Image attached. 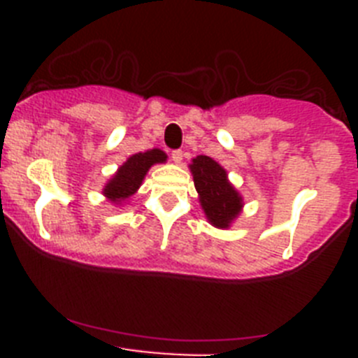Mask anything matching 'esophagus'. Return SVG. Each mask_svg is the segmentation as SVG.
Returning <instances> with one entry per match:
<instances>
[{
  "instance_id": "esophagus-1",
  "label": "esophagus",
  "mask_w": 358,
  "mask_h": 358,
  "mask_svg": "<svg viewBox=\"0 0 358 358\" xmlns=\"http://www.w3.org/2000/svg\"><path fill=\"white\" fill-rule=\"evenodd\" d=\"M182 157H185V154H182V150H173V152H172V161H173V163L179 164V163H181V161H182Z\"/></svg>"
}]
</instances>
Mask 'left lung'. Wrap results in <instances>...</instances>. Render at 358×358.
I'll list each match as a JSON object with an SVG mask.
<instances>
[{
    "instance_id": "left-lung-1",
    "label": "left lung",
    "mask_w": 358,
    "mask_h": 358,
    "mask_svg": "<svg viewBox=\"0 0 358 358\" xmlns=\"http://www.w3.org/2000/svg\"><path fill=\"white\" fill-rule=\"evenodd\" d=\"M188 166L208 222L218 229L231 227L242 213L243 197L231 185L226 169L210 156L194 157Z\"/></svg>"
}]
</instances>
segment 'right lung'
<instances>
[{
  "label": "right lung",
  "instance_id": "1",
  "mask_svg": "<svg viewBox=\"0 0 358 358\" xmlns=\"http://www.w3.org/2000/svg\"><path fill=\"white\" fill-rule=\"evenodd\" d=\"M169 156L161 148H150L145 152H136L113 173L103 186L102 194L110 204L125 206L129 199L140 189L145 176L154 164L166 163Z\"/></svg>",
  "mask_w": 358,
  "mask_h": 358
}]
</instances>
